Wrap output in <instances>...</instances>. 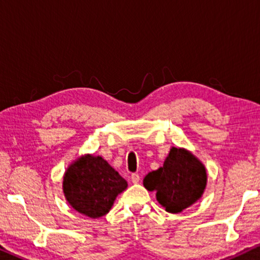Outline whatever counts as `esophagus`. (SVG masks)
<instances>
[{
    "label": "esophagus",
    "instance_id": "obj_1",
    "mask_svg": "<svg viewBox=\"0 0 260 260\" xmlns=\"http://www.w3.org/2000/svg\"><path fill=\"white\" fill-rule=\"evenodd\" d=\"M140 180H141V176L138 175V174H136V173L131 174V181H133L134 183H138L140 182Z\"/></svg>",
    "mask_w": 260,
    "mask_h": 260
}]
</instances>
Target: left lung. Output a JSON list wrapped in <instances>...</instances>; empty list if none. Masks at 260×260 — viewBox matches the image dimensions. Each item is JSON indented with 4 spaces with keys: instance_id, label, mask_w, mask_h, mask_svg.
<instances>
[{
    "instance_id": "8db88e82",
    "label": "left lung",
    "mask_w": 260,
    "mask_h": 260,
    "mask_svg": "<svg viewBox=\"0 0 260 260\" xmlns=\"http://www.w3.org/2000/svg\"><path fill=\"white\" fill-rule=\"evenodd\" d=\"M148 190L169 213H180L195 204L207 184L206 168L190 151L172 148L163 167L150 172L143 180Z\"/></svg>"
}]
</instances>
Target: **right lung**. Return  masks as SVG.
I'll list each match as a JSON object with an SVG mask.
<instances>
[{
	"instance_id": "add662e5",
	"label": "right lung",
	"mask_w": 260,
	"mask_h": 260,
	"mask_svg": "<svg viewBox=\"0 0 260 260\" xmlns=\"http://www.w3.org/2000/svg\"><path fill=\"white\" fill-rule=\"evenodd\" d=\"M127 182L102 156L85 155L67 168L62 190L69 204L92 219L108 214Z\"/></svg>"
}]
</instances>
